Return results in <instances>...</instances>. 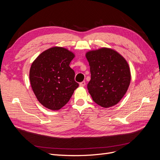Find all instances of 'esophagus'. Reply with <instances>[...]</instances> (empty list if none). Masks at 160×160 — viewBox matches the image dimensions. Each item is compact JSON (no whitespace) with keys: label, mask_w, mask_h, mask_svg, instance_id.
Masks as SVG:
<instances>
[{"label":"esophagus","mask_w":160,"mask_h":160,"mask_svg":"<svg viewBox=\"0 0 160 160\" xmlns=\"http://www.w3.org/2000/svg\"><path fill=\"white\" fill-rule=\"evenodd\" d=\"M85 85H86V83H85V81L81 82V83H79V85H80V86H81V87H84Z\"/></svg>","instance_id":"34e87169"}]
</instances>
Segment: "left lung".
Wrapping results in <instances>:
<instances>
[{"label":"left lung","instance_id":"obj_1","mask_svg":"<svg viewBox=\"0 0 160 160\" xmlns=\"http://www.w3.org/2000/svg\"><path fill=\"white\" fill-rule=\"evenodd\" d=\"M86 58L91 72L88 89L94 102L105 108L118 103L131 81L127 61L118 52L108 48L89 51Z\"/></svg>","mask_w":160,"mask_h":160}]
</instances>
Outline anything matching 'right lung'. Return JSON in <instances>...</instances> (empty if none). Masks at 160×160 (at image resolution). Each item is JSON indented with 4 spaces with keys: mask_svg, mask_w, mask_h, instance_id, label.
Listing matches in <instances>:
<instances>
[{
    "mask_svg": "<svg viewBox=\"0 0 160 160\" xmlns=\"http://www.w3.org/2000/svg\"><path fill=\"white\" fill-rule=\"evenodd\" d=\"M74 57L65 48L55 47L43 51L33 61L29 72L31 88L44 107L60 109L79 87L69 66Z\"/></svg>",
    "mask_w": 160,
    "mask_h": 160,
    "instance_id": "1",
    "label": "right lung"
}]
</instances>
